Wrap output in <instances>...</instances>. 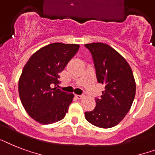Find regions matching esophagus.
Segmentation results:
<instances>
[{"label": "esophagus", "instance_id": "34e87169", "mask_svg": "<svg viewBox=\"0 0 155 155\" xmlns=\"http://www.w3.org/2000/svg\"><path fill=\"white\" fill-rule=\"evenodd\" d=\"M75 97L77 98V99H82V98L84 97V95H75Z\"/></svg>", "mask_w": 155, "mask_h": 155}]
</instances>
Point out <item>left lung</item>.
Returning <instances> with one entry per match:
<instances>
[{
    "label": "left lung",
    "instance_id": "left-lung-1",
    "mask_svg": "<svg viewBox=\"0 0 155 155\" xmlns=\"http://www.w3.org/2000/svg\"><path fill=\"white\" fill-rule=\"evenodd\" d=\"M91 53L98 83L105 90L96 98V106L85 112V119L100 128L116 126L130 110L136 91L133 72L127 60L113 48L104 43L84 45Z\"/></svg>",
    "mask_w": 155,
    "mask_h": 155
}]
</instances>
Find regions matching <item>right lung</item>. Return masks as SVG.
I'll use <instances>...</instances> for the list:
<instances>
[{
    "instance_id": "obj_1",
    "label": "right lung",
    "mask_w": 155,
    "mask_h": 155,
    "mask_svg": "<svg viewBox=\"0 0 155 155\" xmlns=\"http://www.w3.org/2000/svg\"><path fill=\"white\" fill-rule=\"evenodd\" d=\"M79 48L75 44H50L36 51L24 67L19 95L25 110L36 122L51 124L64 118L74 95L58 88L59 73Z\"/></svg>"
}]
</instances>
